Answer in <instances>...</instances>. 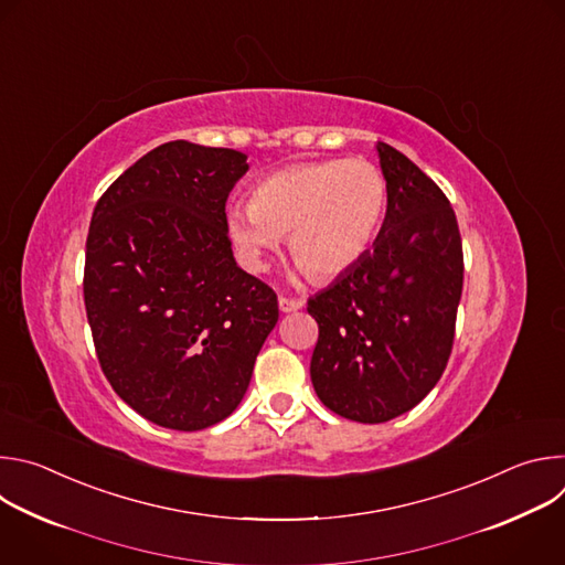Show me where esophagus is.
<instances>
[{
	"instance_id": "34e87169",
	"label": "esophagus",
	"mask_w": 565,
	"mask_h": 565,
	"mask_svg": "<svg viewBox=\"0 0 565 565\" xmlns=\"http://www.w3.org/2000/svg\"><path fill=\"white\" fill-rule=\"evenodd\" d=\"M303 306V301L301 299H292V297H279V308H281V312H295V310H299Z\"/></svg>"
}]
</instances>
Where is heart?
<instances>
[{"mask_svg":"<svg viewBox=\"0 0 565 565\" xmlns=\"http://www.w3.org/2000/svg\"><path fill=\"white\" fill-rule=\"evenodd\" d=\"M386 196V179L371 160H310L262 179L248 207L227 212V232L255 270L268 268L288 236L292 259L310 277L333 279L369 250Z\"/></svg>","mask_w":565,"mask_h":565,"instance_id":"obj_1","label":"heart"}]
</instances>
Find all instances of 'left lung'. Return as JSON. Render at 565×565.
<instances>
[{
  "mask_svg": "<svg viewBox=\"0 0 565 565\" xmlns=\"http://www.w3.org/2000/svg\"><path fill=\"white\" fill-rule=\"evenodd\" d=\"M386 216L371 250L308 299L319 327L310 358L317 397L355 423H386L436 386L454 347L462 241L445 192L377 142Z\"/></svg>",
  "mask_w": 565,
  "mask_h": 565,
  "instance_id": "8db88e82",
  "label": "left lung"
}]
</instances>
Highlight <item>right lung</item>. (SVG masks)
I'll return each instance as SVG.
<instances>
[{"mask_svg": "<svg viewBox=\"0 0 565 565\" xmlns=\"http://www.w3.org/2000/svg\"><path fill=\"white\" fill-rule=\"evenodd\" d=\"M246 153L172 140L98 199L85 308L114 391L158 427L199 431L246 395L279 319L275 290L232 257L225 201Z\"/></svg>", "mask_w": 565, "mask_h": 565, "instance_id": "1", "label": "right lung"}]
</instances>
